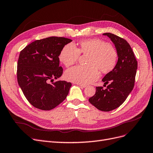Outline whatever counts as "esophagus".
<instances>
[{
	"label": "esophagus",
	"instance_id": "1",
	"mask_svg": "<svg viewBox=\"0 0 153 153\" xmlns=\"http://www.w3.org/2000/svg\"><path fill=\"white\" fill-rule=\"evenodd\" d=\"M76 85H78V86H80L82 88H85V87H87L86 85H83V84H80V83H76Z\"/></svg>",
	"mask_w": 153,
	"mask_h": 153
}]
</instances>
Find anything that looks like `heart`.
<instances>
[{
	"label": "heart",
	"mask_w": 153,
	"mask_h": 153,
	"mask_svg": "<svg viewBox=\"0 0 153 153\" xmlns=\"http://www.w3.org/2000/svg\"><path fill=\"white\" fill-rule=\"evenodd\" d=\"M80 54L88 56V66H78L67 70V80L76 83L88 84L99 77V71L102 73L111 72L116 65L117 54L108 42L99 39H91L81 41L77 48L74 45H65L61 51L59 59L66 67L74 65Z\"/></svg>",
	"instance_id": "b5f03b06"
}]
</instances>
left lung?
Returning a JSON list of instances; mask_svg holds the SVG:
<instances>
[{
  "instance_id": "1",
  "label": "left lung",
  "mask_w": 153,
  "mask_h": 153,
  "mask_svg": "<svg viewBox=\"0 0 153 153\" xmlns=\"http://www.w3.org/2000/svg\"><path fill=\"white\" fill-rule=\"evenodd\" d=\"M103 35L111 39L117 53L118 61L115 68L103 77L102 82L106 86L96 87L95 94L88 99L90 103L101 111L109 112L120 106L132 90L137 62L129 44L123 38L114 34Z\"/></svg>"
}]
</instances>
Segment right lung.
<instances>
[{"instance_id": "obj_1", "label": "right lung", "mask_w": 153, "mask_h": 153, "mask_svg": "<svg viewBox=\"0 0 153 153\" xmlns=\"http://www.w3.org/2000/svg\"><path fill=\"white\" fill-rule=\"evenodd\" d=\"M71 41L68 38L52 36L36 40L20 52L17 70L18 84L34 107L50 111L68 95L70 82L53 81L63 74V68L59 66V53Z\"/></svg>"}]
</instances>
